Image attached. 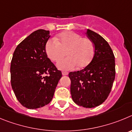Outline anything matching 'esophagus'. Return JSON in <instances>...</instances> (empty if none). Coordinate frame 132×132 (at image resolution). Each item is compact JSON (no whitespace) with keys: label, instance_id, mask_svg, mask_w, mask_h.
<instances>
[{"label":"esophagus","instance_id":"esophagus-1","mask_svg":"<svg viewBox=\"0 0 132 132\" xmlns=\"http://www.w3.org/2000/svg\"><path fill=\"white\" fill-rule=\"evenodd\" d=\"M62 75H63V76H67V75L68 74V72H62Z\"/></svg>","mask_w":132,"mask_h":132}]
</instances>
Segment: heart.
<instances>
[{"mask_svg": "<svg viewBox=\"0 0 132 132\" xmlns=\"http://www.w3.org/2000/svg\"><path fill=\"white\" fill-rule=\"evenodd\" d=\"M45 51L48 57L54 62L60 60L67 51L68 57L59 61L57 66L61 70H68L77 66L79 68L87 66L94 56L95 48L89 39L82 37L75 32L66 31L60 34L57 40H48Z\"/></svg>", "mask_w": 132, "mask_h": 132, "instance_id": "b5f03b06", "label": "heart"}]
</instances>
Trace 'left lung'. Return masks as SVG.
Here are the masks:
<instances>
[{
    "instance_id": "1",
    "label": "left lung",
    "mask_w": 132,
    "mask_h": 132,
    "mask_svg": "<svg viewBox=\"0 0 132 132\" xmlns=\"http://www.w3.org/2000/svg\"><path fill=\"white\" fill-rule=\"evenodd\" d=\"M87 36L93 42L95 53L84 69L69 73L73 102L85 108H94L107 98L115 78V58L110 45L103 37L90 29Z\"/></svg>"
}]
</instances>
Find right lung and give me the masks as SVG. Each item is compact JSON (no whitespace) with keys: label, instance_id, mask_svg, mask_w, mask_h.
<instances>
[{"label":"right lung","instance_id":"add662e5","mask_svg":"<svg viewBox=\"0 0 132 132\" xmlns=\"http://www.w3.org/2000/svg\"><path fill=\"white\" fill-rule=\"evenodd\" d=\"M50 37L49 31L38 29L20 43L13 54L12 87L18 101L28 109L43 107L51 101L62 77L46 53Z\"/></svg>","mask_w":132,"mask_h":132}]
</instances>
